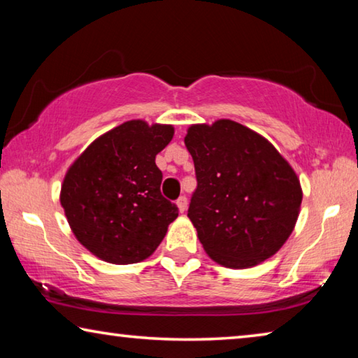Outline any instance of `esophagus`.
<instances>
[{
	"label": "esophagus",
	"instance_id": "34e87169",
	"mask_svg": "<svg viewBox=\"0 0 358 358\" xmlns=\"http://www.w3.org/2000/svg\"><path fill=\"white\" fill-rule=\"evenodd\" d=\"M177 205H178V210L181 211V213H183V211L187 208V199H186V196H180L177 199Z\"/></svg>",
	"mask_w": 358,
	"mask_h": 358
}]
</instances>
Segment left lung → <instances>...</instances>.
Returning <instances> with one entry per match:
<instances>
[{"mask_svg": "<svg viewBox=\"0 0 358 358\" xmlns=\"http://www.w3.org/2000/svg\"><path fill=\"white\" fill-rule=\"evenodd\" d=\"M185 145L197 178L187 216L208 256L229 268H248L280 251L303 194L273 145L232 120L192 124Z\"/></svg>", "mask_w": 358, "mask_h": 358, "instance_id": "8db88e82", "label": "left lung"}]
</instances>
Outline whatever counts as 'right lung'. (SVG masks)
Wrapping results in <instances>:
<instances>
[{"label": "right lung", "instance_id": "right-lung-1", "mask_svg": "<svg viewBox=\"0 0 358 358\" xmlns=\"http://www.w3.org/2000/svg\"><path fill=\"white\" fill-rule=\"evenodd\" d=\"M173 137L171 124L131 120L106 132L66 173L59 202L77 240L110 264L150 257L178 216L161 194L156 155Z\"/></svg>", "mask_w": 358, "mask_h": 358}]
</instances>
